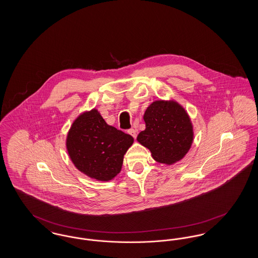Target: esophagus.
I'll return each mask as SVG.
<instances>
[{
  "label": "esophagus",
  "instance_id": "obj_1",
  "mask_svg": "<svg viewBox=\"0 0 258 258\" xmlns=\"http://www.w3.org/2000/svg\"><path fill=\"white\" fill-rule=\"evenodd\" d=\"M130 135H132L134 138H136V131H135V128H131V130H128V132H127Z\"/></svg>",
  "mask_w": 258,
  "mask_h": 258
}]
</instances>
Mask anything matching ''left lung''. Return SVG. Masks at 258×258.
<instances>
[{"instance_id":"8db88e82","label":"left lung","mask_w":258,"mask_h":258,"mask_svg":"<svg viewBox=\"0 0 258 258\" xmlns=\"http://www.w3.org/2000/svg\"><path fill=\"white\" fill-rule=\"evenodd\" d=\"M146 128L137 140L148 148L154 160L171 164L184 158L192 143V125L188 115L177 102L158 100L144 114Z\"/></svg>"}]
</instances>
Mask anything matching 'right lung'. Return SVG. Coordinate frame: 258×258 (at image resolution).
<instances>
[{
    "mask_svg": "<svg viewBox=\"0 0 258 258\" xmlns=\"http://www.w3.org/2000/svg\"><path fill=\"white\" fill-rule=\"evenodd\" d=\"M133 143L132 135L108 125L94 109L74 121L67 148L80 171L98 181H109L121 171L123 155Z\"/></svg>",
    "mask_w": 258,
    "mask_h": 258,
    "instance_id": "add662e5",
    "label": "right lung"
}]
</instances>
